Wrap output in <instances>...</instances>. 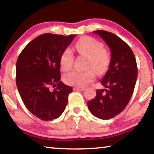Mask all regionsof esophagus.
<instances>
[{
    "mask_svg": "<svg viewBox=\"0 0 154 154\" xmlns=\"http://www.w3.org/2000/svg\"><path fill=\"white\" fill-rule=\"evenodd\" d=\"M73 89H74V90H76V91H77V90H78V91H84V90L85 89V88H82V87H74Z\"/></svg>",
    "mask_w": 154,
    "mask_h": 154,
    "instance_id": "esophagus-1",
    "label": "esophagus"
}]
</instances>
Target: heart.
Returning <instances> with one entry per match:
<instances>
[{"mask_svg": "<svg viewBox=\"0 0 154 154\" xmlns=\"http://www.w3.org/2000/svg\"><path fill=\"white\" fill-rule=\"evenodd\" d=\"M75 48L80 54L89 58L87 65L88 69L84 72H69L65 74L63 79L69 85L84 87L94 80L96 71L102 74L107 70L110 63V56L101 42L89 36L81 38L76 43ZM73 61L72 51L69 48H66L60 57V64L63 70H69L72 67Z\"/></svg>", "mask_w": 154, "mask_h": 154, "instance_id": "obj_1", "label": "heart"}]
</instances>
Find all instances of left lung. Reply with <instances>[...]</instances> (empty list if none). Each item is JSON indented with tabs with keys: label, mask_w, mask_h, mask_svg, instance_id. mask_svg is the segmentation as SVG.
Instances as JSON below:
<instances>
[{
	"label": "left lung",
	"mask_w": 154,
	"mask_h": 154,
	"mask_svg": "<svg viewBox=\"0 0 154 154\" xmlns=\"http://www.w3.org/2000/svg\"><path fill=\"white\" fill-rule=\"evenodd\" d=\"M93 32L106 43L111 58L109 69L101 81L105 89L96 90L95 98L87 105L94 116L108 120L120 113L132 97L137 78V62L130 47L116 34L103 30Z\"/></svg>",
	"instance_id": "1"
}]
</instances>
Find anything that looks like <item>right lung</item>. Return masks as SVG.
<instances>
[{"mask_svg": "<svg viewBox=\"0 0 154 154\" xmlns=\"http://www.w3.org/2000/svg\"><path fill=\"white\" fill-rule=\"evenodd\" d=\"M75 36L42 34L29 43L18 57L17 89L26 108L41 120L58 118L66 107L72 88L60 81V57ZM51 85L56 87L53 91Z\"/></svg>", "mask_w": 154, "mask_h": 154, "instance_id": "obj_1", "label": "right lung"}]
</instances>
